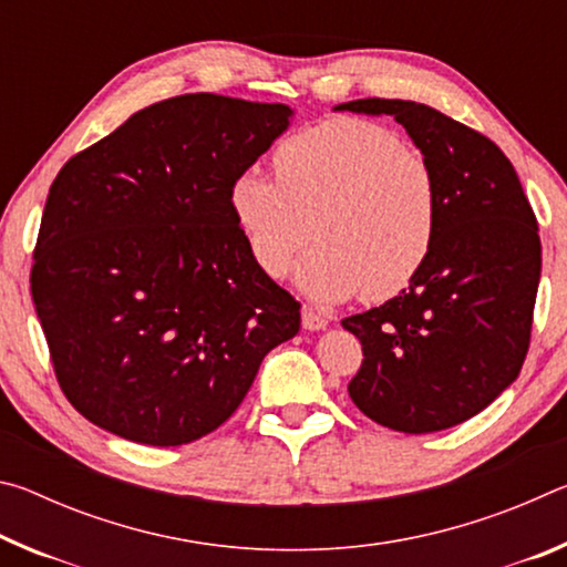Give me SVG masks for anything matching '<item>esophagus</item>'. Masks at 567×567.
<instances>
[{
  "label": "esophagus",
  "instance_id": "1",
  "mask_svg": "<svg viewBox=\"0 0 567 567\" xmlns=\"http://www.w3.org/2000/svg\"><path fill=\"white\" fill-rule=\"evenodd\" d=\"M328 322H330L328 315L318 312L310 305L302 307V328L305 330H324V328H328Z\"/></svg>",
  "mask_w": 567,
  "mask_h": 567
}]
</instances>
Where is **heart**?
<instances>
[{
	"mask_svg": "<svg viewBox=\"0 0 567 567\" xmlns=\"http://www.w3.org/2000/svg\"><path fill=\"white\" fill-rule=\"evenodd\" d=\"M277 179L239 172L229 209L247 252L285 280L310 239L300 287L318 300H390L425 270L440 229V192L430 162L378 122L332 117L282 140Z\"/></svg>",
	"mask_w": 567,
	"mask_h": 567,
	"instance_id": "b5f03b06",
	"label": "heart"
}]
</instances>
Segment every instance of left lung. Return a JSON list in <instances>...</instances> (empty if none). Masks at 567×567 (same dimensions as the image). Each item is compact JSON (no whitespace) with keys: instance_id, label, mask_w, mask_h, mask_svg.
Segmentation results:
<instances>
[{"instance_id":"1","label":"left lung","mask_w":567,"mask_h":567,"mask_svg":"<svg viewBox=\"0 0 567 567\" xmlns=\"http://www.w3.org/2000/svg\"><path fill=\"white\" fill-rule=\"evenodd\" d=\"M334 110L395 117L435 172L440 229L425 270L342 328L362 344L354 405L398 433H437L485 410L523 368L540 282L537 219L485 134L408 100Z\"/></svg>"}]
</instances>
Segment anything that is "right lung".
<instances>
[{
  "instance_id": "1",
  "label": "right lung",
  "mask_w": 567,
  "mask_h": 567,
  "mask_svg": "<svg viewBox=\"0 0 567 567\" xmlns=\"http://www.w3.org/2000/svg\"><path fill=\"white\" fill-rule=\"evenodd\" d=\"M287 104L179 94L74 155L47 195L32 300L76 412L142 445L213 433L300 302L247 252L239 172L290 124Z\"/></svg>"
}]
</instances>
